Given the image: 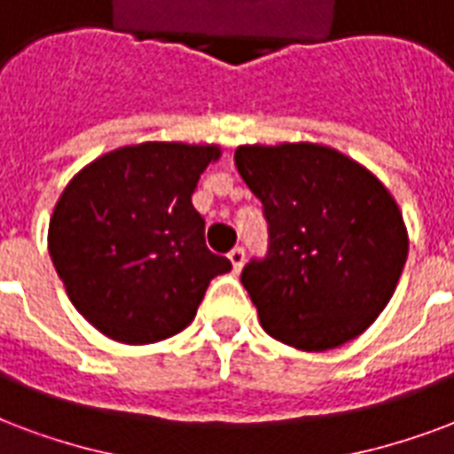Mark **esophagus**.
Instances as JSON below:
<instances>
[{"mask_svg": "<svg viewBox=\"0 0 454 454\" xmlns=\"http://www.w3.org/2000/svg\"><path fill=\"white\" fill-rule=\"evenodd\" d=\"M227 258L231 261V268L239 272L241 268H244V263H247V251H244L241 247H234L230 254H227Z\"/></svg>", "mask_w": 454, "mask_h": 454, "instance_id": "esophagus-1", "label": "esophagus"}]
</instances>
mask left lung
<instances>
[{
    "label": "left lung",
    "mask_w": 454,
    "mask_h": 454,
    "mask_svg": "<svg viewBox=\"0 0 454 454\" xmlns=\"http://www.w3.org/2000/svg\"><path fill=\"white\" fill-rule=\"evenodd\" d=\"M234 165L268 223V251L241 270L265 333L304 352L359 337L407 261L393 196L369 169L316 143L241 145Z\"/></svg>",
    "instance_id": "1"
}]
</instances>
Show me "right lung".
<instances>
[{
    "label": "right lung",
    "instance_id": "1",
    "mask_svg": "<svg viewBox=\"0 0 454 454\" xmlns=\"http://www.w3.org/2000/svg\"><path fill=\"white\" fill-rule=\"evenodd\" d=\"M215 145L138 143L81 169L50 220V255L71 304L102 335L150 344L182 333L210 279L231 270L206 247L191 193Z\"/></svg>",
    "mask_w": 454,
    "mask_h": 454
}]
</instances>
